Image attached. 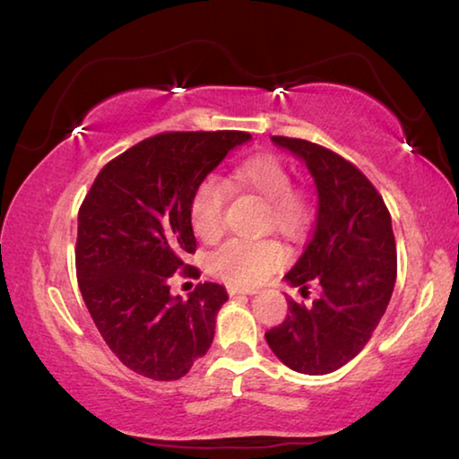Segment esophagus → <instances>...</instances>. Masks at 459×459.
<instances>
[{
  "label": "esophagus",
  "mask_w": 459,
  "mask_h": 459,
  "mask_svg": "<svg viewBox=\"0 0 459 459\" xmlns=\"http://www.w3.org/2000/svg\"><path fill=\"white\" fill-rule=\"evenodd\" d=\"M228 292H230V296H244V294L252 296V294H255V290H239V288H234V286H230Z\"/></svg>",
  "instance_id": "34e87169"
}]
</instances>
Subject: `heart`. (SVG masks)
<instances>
[{"label":"heart","mask_w":459,"mask_h":459,"mask_svg":"<svg viewBox=\"0 0 459 459\" xmlns=\"http://www.w3.org/2000/svg\"><path fill=\"white\" fill-rule=\"evenodd\" d=\"M231 179L268 204L266 228L286 238H299L310 223V204L292 189V177L282 160L254 155L234 169ZM225 187L215 177H205L189 201V221L195 236L215 242L223 231ZM286 262L284 247L276 239H230L209 255L212 274L234 288H252L266 280Z\"/></svg>","instance_id":"obj_1"}]
</instances>
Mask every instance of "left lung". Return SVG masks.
<instances>
[{"label":"left lung","mask_w":459,"mask_h":459,"mask_svg":"<svg viewBox=\"0 0 459 459\" xmlns=\"http://www.w3.org/2000/svg\"><path fill=\"white\" fill-rule=\"evenodd\" d=\"M307 165L315 181V231L284 282L318 284L312 307L288 300L290 315L266 333L272 352L302 375H328L355 359L383 318L397 278L391 215L371 181L320 144L272 136Z\"/></svg>","instance_id":"8db88e82"}]
</instances>
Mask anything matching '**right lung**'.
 Instances as JSON below:
<instances>
[{
  "instance_id": "1",
  "label": "right lung",
  "mask_w": 459,
  "mask_h": 459,
  "mask_svg": "<svg viewBox=\"0 0 459 459\" xmlns=\"http://www.w3.org/2000/svg\"><path fill=\"white\" fill-rule=\"evenodd\" d=\"M250 139L238 131L151 136L104 165L80 207V292L104 342L131 371L181 379L212 347L228 290L205 282L183 300L169 292V278L197 246L193 191Z\"/></svg>"
}]
</instances>
